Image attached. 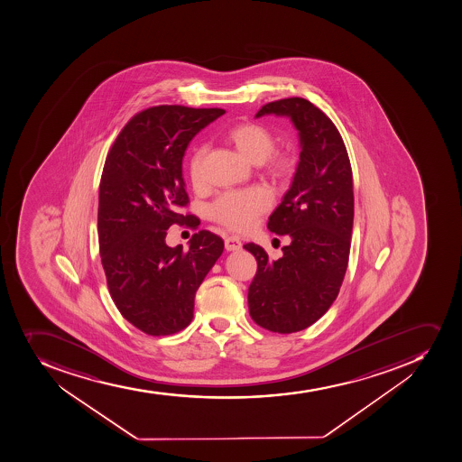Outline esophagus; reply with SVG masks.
<instances>
[{"label": "esophagus", "instance_id": "obj_1", "mask_svg": "<svg viewBox=\"0 0 462 462\" xmlns=\"http://www.w3.org/2000/svg\"><path fill=\"white\" fill-rule=\"evenodd\" d=\"M225 246L227 251H237L241 250V241L237 236H227L225 239Z\"/></svg>", "mask_w": 462, "mask_h": 462}]
</instances>
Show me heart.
<instances>
[{"instance_id":"obj_1","label":"heart","mask_w":462,"mask_h":462,"mask_svg":"<svg viewBox=\"0 0 462 462\" xmlns=\"http://www.w3.org/2000/svg\"><path fill=\"white\" fill-rule=\"evenodd\" d=\"M227 140L242 156L251 162H262L273 178H284L296 165V154L290 150H273L275 136L262 123L241 122L227 131ZM207 145H196L187 163L191 184L204 186V157ZM272 195L263 187L226 191L211 205V216L217 223L232 230H250L258 217L271 208Z\"/></svg>"}]
</instances>
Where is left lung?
I'll use <instances>...</instances> for the list:
<instances>
[{
	"mask_svg": "<svg viewBox=\"0 0 462 462\" xmlns=\"http://www.w3.org/2000/svg\"><path fill=\"white\" fill-rule=\"evenodd\" d=\"M264 115L288 116L301 152L291 187L267 223L291 244L278 260L253 242L244 245L257 260L248 308L257 326L290 335L317 322L342 287L354 225L351 162L335 123L305 97L269 102L255 116Z\"/></svg>",
	"mask_w": 462,
	"mask_h": 462,
	"instance_id": "left-lung-1",
	"label": "left lung"
}]
</instances>
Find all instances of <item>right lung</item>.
<instances>
[{
  "label": "right lung",
  "instance_id": "obj_1",
  "mask_svg": "<svg viewBox=\"0 0 462 462\" xmlns=\"http://www.w3.org/2000/svg\"><path fill=\"white\" fill-rule=\"evenodd\" d=\"M221 115V108L150 106L125 125L106 154L97 204L102 267L117 310L145 335H174L190 324L196 291L225 248L209 230L195 233L189 250L165 242L172 225L199 226L182 212L190 204L182 156Z\"/></svg>",
  "mask_w": 462,
  "mask_h": 462
}]
</instances>
